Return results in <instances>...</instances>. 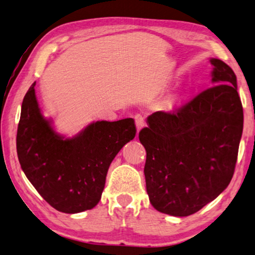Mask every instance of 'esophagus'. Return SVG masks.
<instances>
[{"mask_svg":"<svg viewBox=\"0 0 255 255\" xmlns=\"http://www.w3.org/2000/svg\"><path fill=\"white\" fill-rule=\"evenodd\" d=\"M135 123H136V126H137L138 131H139L142 127H145L146 117L143 115H141V114H137L135 116Z\"/></svg>","mask_w":255,"mask_h":255,"instance_id":"1","label":"esophagus"}]
</instances>
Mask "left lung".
Wrapping results in <instances>:
<instances>
[{
    "label": "left lung",
    "mask_w": 255,
    "mask_h": 255,
    "mask_svg": "<svg viewBox=\"0 0 255 255\" xmlns=\"http://www.w3.org/2000/svg\"><path fill=\"white\" fill-rule=\"evenodd\" d=\"M213 85L173 113L156 112L139 131L146 149V189L157 211L192 215L233 177L243 131L237 76L211 59Z\"/></svg>",
    "instance_id": "obj_1"
}]
</instances>
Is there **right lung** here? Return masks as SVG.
I'll return each instance as SVG.
<instances>
[{
    "label": "right lung",
    "instance_id": "obj_1",
    "mask_svg": "<svg viewBox=\"0 0 255 255\" xmlns=\"http://www.w3.org/2000/svg\"><path fill=\"white\" fill-rule=\"evenodd\" d=\"M34 86L23 99L17 126L21 168L57 211L73 214L91 210L100 201L112 161L135 138L133 119L96 122L73 138H64L41 114Z\"/></svg>",
    "mask_w": 255,
    "mask_h": 255
}]
</instances>
